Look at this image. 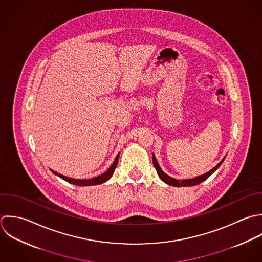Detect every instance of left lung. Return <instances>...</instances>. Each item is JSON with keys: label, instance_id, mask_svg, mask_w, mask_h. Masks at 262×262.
Listing matches in <instances>:
<instances>
[{"label": "left lung", "instance_id": "8db88e82", "mask_svg": "<svg viewBox=\"0 0 262 262\" xmlns=\"http://www.w3.org/2000/svg\"><path fill=\"white\" fill-rule=\"evenodd\" d=\"M225 158H226V157H225ZM225 158H224L216 166H214L211 170H209L208 172H206V173H204V174H202V176H199V177H197V178H194V179L180 181V180H177V179H173V178L167 176V174L160 168V166H159V164H158V162H157V160H156L155 155H154V154L152 155L153 165H154V167L156 168V171H157L159 178H160L164 183H166L167 185H170V186H173V187H191V186H196V185H198V184L204 182L205 180H207V179L222 165V163L224 162Z\"/></svg>", "mask_w": 262, "mask_h": 262}]
</instances>
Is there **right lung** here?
<instances>
[{
  "instance_id": "add662e5",
  "label": "right lung",
  "mask_w": 262,
  "mask_h": 262,
  "mask_svg": "<svg viewBox=\"0 0 262 262\" xmlns=\"http://www.w3.org/2000/svg\"><path fill=\"white\" fill-rule=\"evenodd\" d=\"M118 157H119V154H117L115 160L113 161L112 165L109 167V169L107 171H105L103 174L99 176V177H96V178H93V179H90V180H75V179H72V178H67L65 176H62L54 170H52V172L56 176H58L59 178H61L62 180L72 184V185H75V186H94V185H100V184H103L105 182H107L114 173V170L117 166V163H118Z\"/></svg>"
}]
</instances>
